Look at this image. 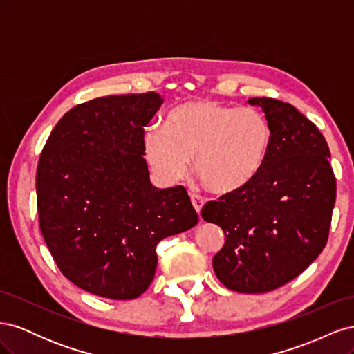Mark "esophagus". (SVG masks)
Wrapping results in <instances>:
<instances>
[{"mask_svg":"<svg viewBox=\"0 0 354 354\" xmlns=\"http://www.w3.org/2000/svg\"><path fill=\"white\" fill-rule=\"evenodd\" d=\"M190 201H192V205H194L195 211L199 214L202 207H203V203H205V201H203V198L199 196V195H190Z\"/></svg>","mask_w":354,"mask_h":354,"instance_id":"esophagus-1","label":"esophagus"}]
</instances>
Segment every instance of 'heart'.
<instances>
[{"label": "heart", "instance_id": "1", "mask_svg": "<svg viewBox=\"0 0 354 354\" xmlns=\"http://www.w3.org/2000/svg\"><path fill=\"white\" fill-rule=\"evenodd\" d=\"M273 143L266 115L216 100L181 103L165 116L164 130L152 127L143 136L145 156L153 174L174 183L195 174L212 194L233 195L260 176Z\"/></svg>", "mask_w": 354, "mask_h": 354}]
</instances>
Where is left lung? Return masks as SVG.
<instances>
[{
  "instance_id": "obj_1",
  "label": "left lung",
  "mask_w": 354,
  "mask_h": 354,
  "mask_svg": "<svg viewBox=\"0 0 354 354\" xmlns=\"http://www.w3.org/2000/svg\"><path fill=\"white\" fill-rule=\"evenodd\" d=\"M273 130L267 162L252 183L203 205L202 218L224 232L214 255L218 281L232 291L261 294L292 281L325 248L337 185L329 147L292 104L248 99Z\"/></svg>"
}]
</instances>
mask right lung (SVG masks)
Masks as SVG:
<instances>
[{"instance_id":"obj_1","label":"right lung","mask_w":354,"mask_h":354,"mask_svg":"<svg viewBox=\"0 0 354 354\" xmlns=\"http://www.w3.org/2000/svg\"><path fill=\"white\" fill-rule=\"evenodd\" d=\"M162 102L151 91L75 106L41 152V233L63 276L94 295L140 297L158 243L198 223L183 186L158 189L149 178L143 128Z\"/></svg>"}]
</instances>
